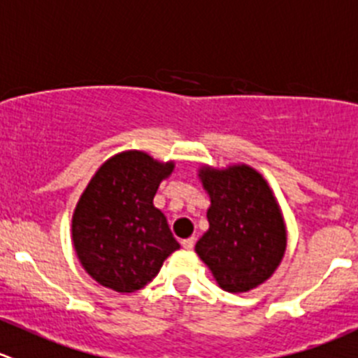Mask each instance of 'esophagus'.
Masks as SVG:
<instances>
[{
    "instance_id": "1",
    "label": "esophagus",
    "mask_w": 358,
    "mask_h": 358,
    "mask_svg": "<svg viewBox=\"0 0 358 358\" xmlns=\"http://www.w3.org/2000/svg\"><path fill=\"white\" fill-rule=\"evenodd\" d=\"M194 245H196V239L194 238H187V239H182V246L185 250H192Z\"/></svg>"
}]
</instances>
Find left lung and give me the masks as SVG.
<instances>
[{
    "instance_id": "obj_1",
    "label": "left lung",
    "mask_w": 358,
    "mask_h": 358,
    "mask_svg": "<svg viewBox=\"0 0 358 358\" xmlns=\"http://www.w3.org/2000/svg\"><path fill=\"white\" fill-rule=\"evenodd\" d=\"M199 178L210 194V229L196 252L227 292H248L266 282L282 262L287 231L275 194L259 171L246 164L215 169Z\"/></svg>"
}]
</instances>
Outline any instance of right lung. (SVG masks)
Instances as JSON below:
<instances>
[{"instance_id":"1","label":"right lung","mask_w":358,"mask_h":358,"mask_svg":"<svg viewBox=\"0 0 358 358\" xmlns=\"http://www.w3.org/2000/svg\"><path fill=\"white\" fill-rule=\"evenodd\" d=\"M175 162L140 150L110 157L76 203L71 238L80 264L99 285L136 292L180 248L154 196Z\"/></svg>"}]
</instances>
